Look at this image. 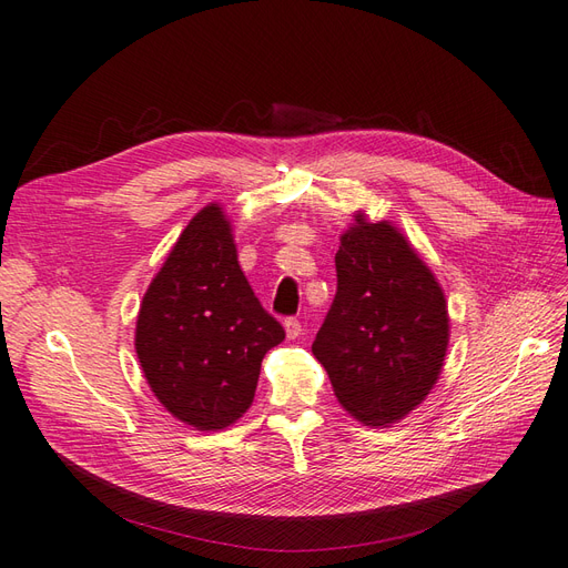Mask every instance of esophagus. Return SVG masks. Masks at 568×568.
<instances>
[{
    "label": "esophagus",
    "mask_w": 568,
    "mask_h": 568,
    "mask_svg": "<svg viewBox=\"0 0 568 568\" xmlns=\"http://www.w3.org/2000/svg\"><path fill=\"white\" fill-rule=\"evenodd\" d=\"M285 333H287V337H297L302 333V323L297 316L285 318Z\"/></svg>",
    "instance_id": "esophagus-1"
}]
</instances>
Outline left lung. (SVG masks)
I'll return each mask as SVG.
<instances>
[{"instance_id":"8db88e82","label":"left lung","mask_w":568,"mask_h":568,"mask_svg":"<svg viewBox=\"0 0 568 568\" xmlns=\"http://www.w3.org/2000/svg\"><path fill=\"white\" fill-rule=\"evenodd\" d=\"M337 290L312 352L343 407L366 426L395 424L430 393L449 318L440 285L387 221L339 237Z\"/></svg>"}]
</instances>
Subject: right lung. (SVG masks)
Returning <instances> with one entry per match:
<instances>
[{
	"mask_svg": "<svg viewBox=\"0 0 568 568\" xmlns=\"http://www.w3.org/2000/svg\"><path fill=\"white\" fill-rule=\"evenodd\" d=\"M285 331L237 264L219 204L194 216L140 304L135 349L152 393L200 430L231 426L254 399L266 352Z\"/></svg>",
	"mask_w": 568,
	"mask_h": 568,
	"instance_id": "obj_1",
	"label": "right lung"
}]
</instances>
